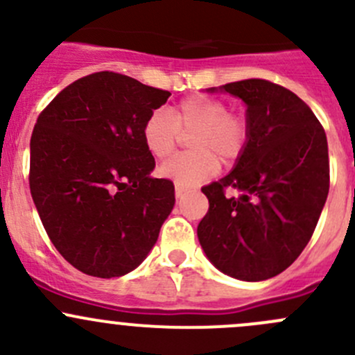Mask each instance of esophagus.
<instances>
[{
    "mask_svg": "<svg viewBox=\"0 0 355 355\" xmlns=\"http://www.w3.org/2000/svg\"><path fill=\"white\" fill-rule=\"evenodd\" d=\"M185 191H187V187H184V185L180 184H175V196H177V198H182V196L185 194Z\"/></svg>",
    "mask_w": 355,
    "mask_h": 355,
    "instance_id": "1",
    "label": "esophagus"
}]
</instances>
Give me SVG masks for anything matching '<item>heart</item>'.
I'll list each match as a JSON object with an SVG mask.
<instances>
[{
  "mask_svg": "<svg viewBox=\"0 0 355 355\" xmlns=\"http://www.w3.org/2000/svg\"><path fill=\"white\" fill-rule=\"evenodd\" d=\"M184 134L191 135L192 151L168 159L159 173L191 187L218 170L216 156L230 161L241 155L249 137V121L244 113L228 110L223 99L198 94L182 99L171 111H153L142 128L146 148L157 159L170 156Z\"/></svg>",
  "mask_w": 355,
  "mask_h": 355,
  "instance_id": "obj_1",
  "label": "heart"
}]
</instances>
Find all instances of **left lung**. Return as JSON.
I'll return each instance as SVG.
<instances>
[{
  "mask_svg": "<svg viewBox=\"0 0 355 355\" xmlns=\"http://www.w3.org/2000/svg\"><path fill=\"white\" fill-rule=\"evenodd\" d=\"M220 89L247 105L249 137L234 170L202 187L209 209L198 237L225 275L268 280L313 237L330 189L327 134L309 106L282 85L247 78ZM227 188L243 196L228 198Z\"/></svg>",
  "mask_w": 355,
  "mask_h": 355,
  "instance_id": "1",
  "label": "left lung"
}]
</instances>
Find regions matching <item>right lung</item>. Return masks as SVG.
<instances>
[{
    "label": "right lung",
    "instance_id": "1",
    "mask_svg": "<svg viewBox=\"0 0 355 355\" xmlns=\"http://www.w3.org/2000/svg\"><path fill=\"white\" fill-rule=\"evenodd\" d=\"M170 92L114 71L63 89L31 137L28 185L44 230L78 271L113 278L135 270L175 204L173 182L153 178L142 128Z\"/></svg>",
    "mask_w": 355,
    "mask_h": 355
}]
</instances>
